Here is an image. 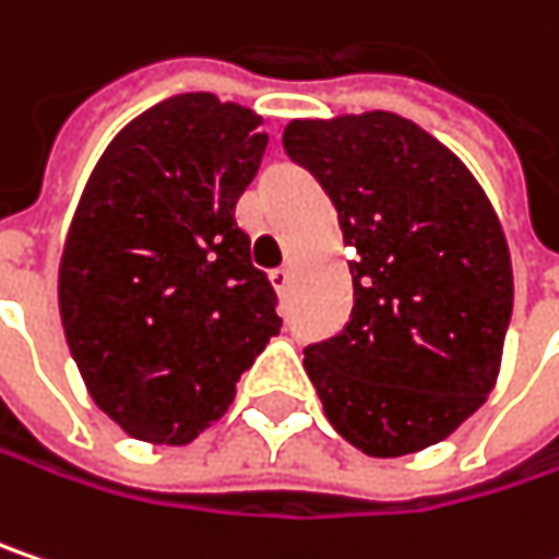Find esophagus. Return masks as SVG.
I'll list each match as a JSON object with an SVG mask.
<instances>
[{"mask_svg": "<svg viewBox=\"0 0 559 559\" xmlns=\"http://www.w3.org/2000/svg\"><path fill=\"white\" fill-rule=\"evenodd\" d=\"M269 278H272V287H275L278 294H284V290L290 287V278H294V272H290V269H275V272H272Z\"/></svg>", "mask_w": 559, "mask_h": 559, "instance_id": "1", "label": "esophagus"}]
</instances>
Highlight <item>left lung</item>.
<instances>
[{
    "instance_id": "1",
    "label": "left lung",
    "mask_w": 559,
    "mask_h": 559,
    "mask_svg": "<svg viewBox=\"0 0 559 559\" xmlns=\"http://www.w3.org/2000/svg\"><path fill=\"white\" fill-rule=\"evenodd\" d=\"M290 163L326 191L355 304L304 348L332 429L371 457L448 438L489 396L512 320V259L477 178L390 111L290 121Z\"/></svg>"
}]
</instances>
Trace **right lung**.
Returning <instances> with one entry per match:
<instances>
[{"label": "right lung", "mask_w": 559, "mask_h": 559, "mask_svg": "<svg viewBox=\"0 0 559 559\" xmlns=\"http://www.w3.org/2000/svg\"><path fill=\"white\" fill-rule=\"evenodd\" d=\"M211 92L159 102L88 178L60 262V317L98 409L153 444L217 423L278 335V294L249 259L236 201L269 136Z\"/></svg>", "instance_id": "right-lung-1"}]
</instances>
